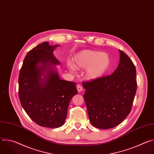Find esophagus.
I'll use <instances>...</instances> for the list:
<instances>
[{"label": "esophagus", "instance_id": "1", "mask_svg": "<svg viewBox=\"0 0 154 154\" xmlns=\"http://www.w3.org/2000/svg\"><path fill=\"white\" fill-rule=\"evenodd\" d=\"M77 91L79 92H81V91H83V88H82V86L80 85H78L77 86Z\"/></svg>", "mask_w": 154, "mask_h": 154}]
</instances>
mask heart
I'll return each mask as SVG.
<instances>
[{
	"mask_svg": "<svg viewBox=\"0 0 154 154\" xmlns=\"http://www.w3.org/2000/svg\"><path fill=\"white\" fill-rule=\"evenodd\" d=\"M76 66L86 69V77L95 80L103 76L111 64V58L108 54L99 51L85 50L79 53L74 57ZM69 66L72 68L71 65Z\"/></svg>",
	"mask_w": 154,
	"mask_h": 154,
	"instance_id": "b5f03b06",
	"label": "heart"
}]
</instances>
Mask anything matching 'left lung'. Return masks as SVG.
Wrapping results in <instances>:
<instances>
[{
    "label": "left lung",
    "mask_w": 154,
    "mask_h": 154,
    "mask_svg": "<svg viewBox=\"0 0 154 154\" xmlns=\"http://www.w3.org/2000/svg\"><path fill=\"white\" fill-rule=\"evenodd\" d=\"M120 61L112 75L83 82V97L91 124L108 129L120 124L130 113L137 91V71L128 56L119 50Z\"/></svg>",
    "instance_id": "left-lung-1"
}]
</instances>
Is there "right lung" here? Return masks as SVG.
I'll list each match as a JSON object with an SVG mask.
<instances>
[{
  "label": "right lung",
  "mask_w": 154,
  "mask_h": 154,
  "mask_svg": "<svg viewBox=\"0 0 154 154\" xmlns=\"http://www.w3.org/2000/svg\"><path fill=\"white\" fill-rule=\"evenodd\" d=\"M58 46L45 42L30 50L18 79L19 100L25 112L39 125L50 128L64 124L69 102L77 94L76 83L61 80L50 65L60 63L53 54Z\"/></svg>",
  "instance_id": "add662e5"
}]
</instances>
